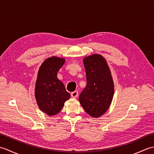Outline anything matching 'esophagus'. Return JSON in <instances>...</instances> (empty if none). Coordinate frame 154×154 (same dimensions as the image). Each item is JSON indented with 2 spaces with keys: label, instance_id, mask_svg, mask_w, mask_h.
I'll use <instances>...</instances> for the list:
<instances>
[{
  "label": "esophagus",
  "instance_id": "esophagus-1",
  "mask_svg": "<svg viewBox=\"0 0 154 154\" xmlns=\"http://www.w3.org/2000/svg\"><path fill=\"white\" fill-rule=\"evenodd\" d=\"M71 96L72 98H76L78 96V91H75L73 92H72L71 94Z\"/></svg>",
  "mask_w": 154,
  "mask_h": 154
}]
</instances>
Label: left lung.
<instances>
[{
	"instance_id": "left-lung-1",
	"label": "left lung",
	"mask_w": 154,
	"mask_h": 154,
	"mask_svg": "<svg viewBox=\"0 0 154 154\" xmlns=\"http://www.w3.org/2000/svg\"><path fill=\"white\" fill-rule=\"evenodd\" d=\"M87 86L79 100L85 112L93 118L105 113L112 103L114 85L110 68L103 55L93 54L83 58Z\"/></svg>"
}]
</instances>
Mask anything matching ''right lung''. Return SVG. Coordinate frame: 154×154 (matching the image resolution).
<instances>
[{"instance_id":"add662e5","label":"right lung","mask_w":154,"mask_h":154,"mask_svg":"<svg viewBox=\"0 0 154 154\" xmlns=\"http://www.w3.org/2000/svg\"><path fill=\"white\" fill-rule=\"evenodd\" d=\"M65 61L64 58L57 56L48 57L42 63L38 72L35 98L40 109L50 116L60 112L65 101L71 97L57 77V71Z\"/></svg>"}]
</instances>
